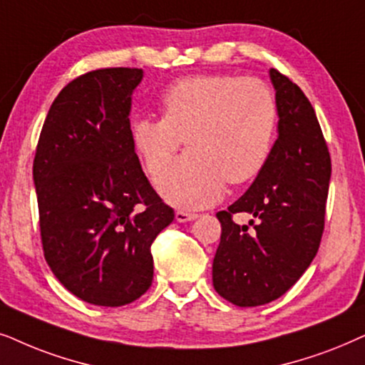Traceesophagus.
Segmentation results:
<instances>
[{
	"label": "esophagus",
	"mask_w": 365,
	"mask_h": 365,
	"mask_svg": "<svg viewBox=\"0 0 365 365\" xmlns=\"http://www.w3.org/2000/svg\"><path fill=\"white\" fill-rule=\"evenodd\" d=\"M175 218H177V222H192V220H195V218H198V213L177 210V213H175Z\"/></svg>",
	"instance_id": "obj_1"
}]
</instances>
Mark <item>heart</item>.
<instances>
[{
	"instance_id": "b5f03b06",
	"label": "heart",
	"mask_w": 365,
	"mask_h": 365,
	"mask_svg": "<svg viewBox=\"0 0 365 365\" xmlns=\"http://www.w3.org/2000/svg\"><path fill=\"white\" fill-rule=\"evenodd\" d=\"M277 101L264 81L230 75L180 80L162 96V118L132 125L135 148L152 177L185 140L190 148L157 180L173 205L200 208L220 198L225 182H250L269 158Z\"/></svg>"
}]
</instances>
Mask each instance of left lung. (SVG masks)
Listing matches in <instances>:
<instances>
[{"label": "left lung", "mask_w": 365, "mask_h": 365, "mask_svg": "<svg viewBox=\"0 0 365 365\" xmlns=\"http://www.w3.org/2000/svg\"><path fill=\"white\" fill-rule=\"evenodd\" d=\"M279 111V138L249 190L227 210L213 259V287L237 307H257L284 295L317 254L325 223L330 153L304 91L270 70ZM252 212L255 227L232 222Z\"/></svg>", "instance_id": "left-lung-1"}]
</instances>
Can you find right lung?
I'll return each mask as SVG.
<instances>
[{"label":"right lung","instance_id":"1","mask_svg":"<svg viewBox=\"0 0 365 365\" xmlns=\"http://www.w3.org/2000/svg\"><path fill=\"white\" fill-rule=\"evenodd\" d=\"M140 68H98L53 101L33 160L53 274L78 299L121 307L153 280L152 244L175 218L145 177L130 130Z\"/></svg>","mask_w":365,"mask_h":365}]
</instances>
